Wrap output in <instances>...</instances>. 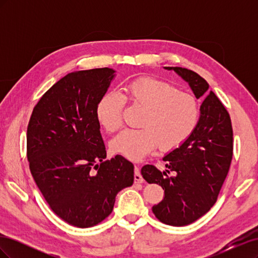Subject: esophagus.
Instances as JSON below:
<instances>
[{
  "instance_id": "34e87169",
  "label": "esophagus",
  "mask_w": 258,
  "mask_h": 258,
  "mask_svg": "<svg viewBox=\"0 0 258 258\" xmlns=\"http://www.w3.org/2000/svg\"><path fill=\"white\" fill-rule=\"evenodd\" d=\"M143 177L141 175V173H140V168L139 166L135 165V183H143Z\"/></svg>"
}]
</instances>
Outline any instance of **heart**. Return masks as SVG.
I'll return each mask as SVG.
<instances>
[{"mask_svg":"<svg viewBox=\"0 0 258 258\" xmlns=\"http://www.w3.org/2000/svg\"><path fill=\"white\" fill-rule=\"evenodd\" d=\"M124 102L140 107V129H123L111 141V150L138 160L158 145L161 151H172L188 140L200 119L197 99L190 93L177 91L167 83L139 79L128 84L120 95L107 92L100 99L96 115L107 131L122 123Z\"/></svg>","mask_w":258,"mask_h":258,"instance_id":"b5f03b06","label":"heart"}]
</instances>
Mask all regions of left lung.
<instances>
[{
	"instance_id": "1",
	"label": "left lung",
	"mask_w": 258,
	"mask_h": 258,
	"mask_svg": "<svg viewBox=\"0 0 258 258\" xmlns=\"http://www.w3.org/2000/svg\"><path fill=\"white\" fill-rule=\"evenodd\" d=\"M173 70L189 84L197 99L202 98L200 119L185 143L163 157L167 170L161 172L145 165L141 173L150 184H159L165 197L152 208L158 220L171 226H186L204 216L214 206L228 174L232 159V127L230 116L209 84L191 70ZM173 172L174 176L166 173Z\"/></svg>"
}]
</instances>
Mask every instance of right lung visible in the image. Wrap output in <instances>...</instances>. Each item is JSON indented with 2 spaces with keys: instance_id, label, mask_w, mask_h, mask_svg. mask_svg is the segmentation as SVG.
<instances>
[{
  "instance_id": "add662e5",
  "label": "right lung",
  "mask_w": 258,
  "mask_h": 258,
  "mask_svg": "<svg viewBox=\"0 0 258 258\" xmlns=\"http://www.w3.org/2000/svg\"><path fill=\"white\" fill-rule=\"evenodd\" d=\"M113 69L72 72L46 91L27 130L30 171L50 209L75 227L88 228L112 213L115 197L134 184V165L120 155L105 160L96 110Z\"/></svg>"
}]
</instances>
